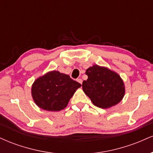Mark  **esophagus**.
<instances>
[{
  "instance_id": "esophagus-1",
  "label": "esophagus",
  "mask_w": 153,
  "mask_h": 153,
  "mask_svg": "<svg viewBox=\"0 0 153 153\" xmlns=\"http://www.w3.org/2000/svg\"><path fill=\"white\" fill-rule=\"evenodd\" d=\"M77 81H78L79 83H80V84H82V80L81 78H78L77 79Z\"/></svg>"
}]
</instances>
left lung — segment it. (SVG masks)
<instances>
[{
  "instance_id": "obj_1",
  "label": "left lung",
  "mask_w": 153,
  "mask_h": 153,
  "mask_svg": "<svg viewBox=\"0 0 153 153\" xmlns=\"http://www.w3.org/2000/svg\"><path fill=\"white\" fill-rule=\"evenodd\" d=\"M85 74L88 78L82 82V90L95 106L107 108L122 101L125 90L118 74L99 65L89 68Z\"/></svg>"
}]
</instances>
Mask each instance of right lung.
I'll list each match as a JSON object with an SVG mask.
<instances>
[{
  "label": "right lung",
  "mask_w": 153,
  "mask_h": 153,
  "mask_svg": "<svg viewBox=\"0 0 153 153\" xmlns=\"http://www.w3.org/2000/svg\"><path fill=\"white\" fill-rule=\"evenodd\" d=\"M80 86V83L69 75L52 71L35 80L31 94L40 108L57 111L65 108L76 89Z\"/></svg>",
  "instance_id": "add662e5"
}]
</instances>
